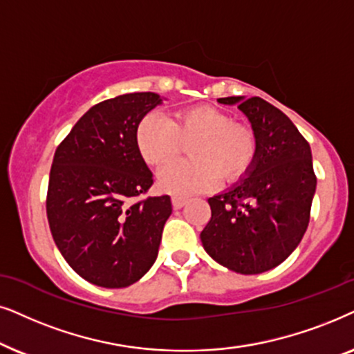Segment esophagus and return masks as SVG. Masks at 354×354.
<instances>
[{
  "mask_svg": "<svg viewBox=\"0 0 354 354\" xmlns=\"http://www.w3.org/2000/svg\"><path fill=\"white\" fill-rule=\"evenodd\" d=\"M186 199L185 197H180V196H174L173 197V207L174 209H181V207H185L186 205Z\"/></svg>",
  "mask_w": 354,
  "mask_h": 354,
  "instance_id": "obj_1",
  "label": "esophagus"
}]
</instances>
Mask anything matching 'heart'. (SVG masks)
<instances>
[{
	"instance_id": "obj_1",
	"label": "heart",
	"mask_w": 354,
	"mask_h": 354,
	"mask_svg": "<svg viewBox=\"0 0 354 354\" xmlns=\"http://www.w3.org/2000/svg\"><path fill=\"white\" fill-rule=\"evenodd\" d=\"M196 140L189 150L194 162H178L160 173V189L174 196H192L210 189L218 176L238 180L251 168L257 153V139L232 113L210 105L178 111L174 121L163 113L144 116L138 128V147L144 162L162 168L178 157L183 142Z\"/></svg>"
}]
</instances>
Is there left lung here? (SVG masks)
<instances>
[{"mask_svg": "<svg viewBox=\"0 0 354 354\" xmlns=\"http://www.w3.org/2000/svg\"><path fill=\"white\" fill-rule=\"evenodd\" d=\"M218 102L238 103L251 121L257 153L246 178L209 199L212 216L201 241L223 267L256 275L280 266L308 230L317 185L313 155L290 118L263 98Z\"/></svg>", "mask_w": 354, "mask_h": 354, "instance_id": "obj_1", "label": "left lung"}]
</instances>
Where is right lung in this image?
<instances>
[{"label": "right lung", "instance_id": "1", "mask_svg": "<svg viewBox=\"0 0 354 354\" xmlns=\"http://www.w3.org/2000/svg\"><path fill=\"white\" fill-rule=\"evenodd\" d=\"M160 103L153 92L97 103L55 152L46 194L51 236L73 270L103 288L142 279L171 215L169 196L129 204L153 185L138 147V128Z\"/></svg>", "mask_w": 354, "mask_h": 354}]
</instances>
